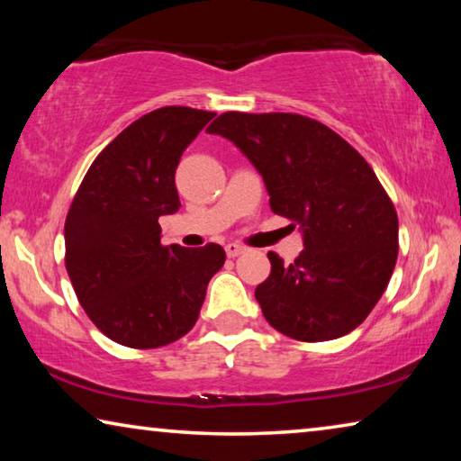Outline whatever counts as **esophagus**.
<instances>
[{
  "instance_id": "esophagus-1",
  "label": "esophagus",
  "mask_w": 461,
  "mask_h": 461,
  "mask_svg": "<svg viewBox=\"0 0 461 461\" xmlns=\"http://www.w3.org/2000/svg\"><path fill=\"white\" fill-rule=\"evenodd\" d=\"M244 252H246V248L240 246V244H228V246H225V254H228L230 258H236V256L244 254Z\"/></svg>"
}]
</instances>
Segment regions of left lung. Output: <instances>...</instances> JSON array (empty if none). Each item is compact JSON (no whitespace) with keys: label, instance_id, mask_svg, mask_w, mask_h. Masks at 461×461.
Masks as SVG:
<instances>
[{"label":"left lung","instance_id":"8db88e82","mask_svg":"<svg viewBox=\"0 0 461 461\" xmlns=\"http://www.w3.org/2000/svg\"><path fill=\"white\" fill-rule=\"evenodd\" d=\"M262 175L270 209L294 221L305 249L293 264L268 254L256 286L267 321L299 341L354 331L376 305L399 256V217L372 167L321 122L299 113L225 112L207 128Z\"/></svg>","mask_w":461,"mask_h":461}]
</instances>
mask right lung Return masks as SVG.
I'll use <instances>...</instances> for the list:
<instances>
[{"instance_id": "obj_1", "label": "right lung", "mask_w": 461, "mask_h": 461, "mask_svg": "<svg viewBox=\"0 0 461 461\" xmlns=\"http://www.w3.org/2000/svg\"><path fill=\"white\" fill-rule=\"evenodd\" d=\"M213 112L154 109L93 160L67 213L65 267L85 313L122 346H168L191 331L221 246L160 244L158 217L178 212V160Z\"/></svg>"}]
</instances>
